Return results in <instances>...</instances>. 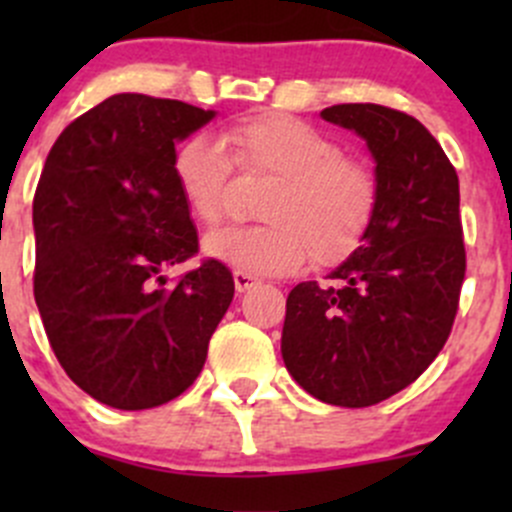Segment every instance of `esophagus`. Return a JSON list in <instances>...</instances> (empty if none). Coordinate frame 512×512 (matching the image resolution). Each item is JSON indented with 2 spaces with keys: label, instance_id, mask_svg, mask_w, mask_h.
<instances>
[{
  "label": "esophagus",
  "instance_id": "obj_1",
  "mask_svg": "<svg viewBox=\"0 0 512 512\" xmlns=\"http://www.w3.org/2000/svg\"><path fill=\"white\" fill-rule=\"evenodd\" d=\"M232 280H235V289L237 292H247V289H252V287H257L260 285V280H257L255 275H250V272H240V270H235V275H232Z\"/></svg>",
  "mask_w": 512,
  "mask_h": 512
}]
</instances>
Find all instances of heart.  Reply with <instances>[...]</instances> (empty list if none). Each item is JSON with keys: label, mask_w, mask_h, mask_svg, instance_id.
<instances>
[{"label": "heart", "mask_w": 512, "mask_h": 512, "mask_svg": "<svg viewBox=\"0 0 512 512\" xmlns=\"http://www.w3.org/2000/svg\"><path fill=\"white\" fill-rule=\"evenodd\" d=\"M232 158L245 173L275 178L260 205L262 225H230L203 240L205 255L252 275H287L307 255L332 267L366 242L381 205V183L364 158L312 123L285 113L242 118L223 141L195 133L173 156V180L200 225L225 213Z\"/></svg>", "instance_id": "1"}]
</instances>
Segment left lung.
<instances>
[{"mask_svg": "<svg viewBox=\"0 0 512 512\" xmlns=\"http://www.w3.org/2000/svg\"><path fill=\"white\" fill-rule=\"evenodd\" d=\"M322 118L364 138L381 205L329 285L289 292L282 359L314 399L364 409L414 384L451 334L466 277L461 193L451 160L409 113L339 103Z\"/></svg>", "mask_w": 512, "mask_h": 512, "instance_id": "obj_1", "label": "left lung"}]
</instances>
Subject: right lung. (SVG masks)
<instances>
[{
  "mask_svg": "<svg viewBox=\"0 0 512 512\" xmlns=\"http://www.w3.org/2000/svg\"><path fill=\"white\" fill-rule=\"evenodd\" d=\"M175 98L116 94L61 131L34 193V299L56 359L79 389L123 411L183 394L235 294L198 255L173 180L175 141L213 118Z\"/></svg>",
  "mask_w": 512,
  "mask_h": 512,
  "instance_id": "obj_1",
  "label": "right lung"
}]
</instances>
